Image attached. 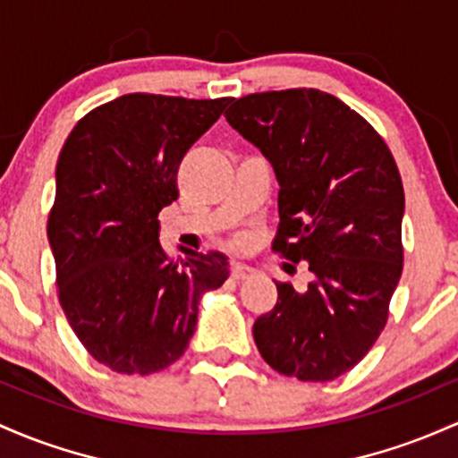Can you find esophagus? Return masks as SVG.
<instances>
[{
  "instance_id": "esophagus-1",
  "label": "esophagus",
  "mask_w": 458,
  "mask_h": 458,
  "mask_svg": "<svg viewBox=\"0 0 458 458\" xmlns=\"http://www.w3.org/2000/svg\"><path fill=\"white\" fill-rule=\"evenodd\" d=\"M230 274H233L234 280H245L254 274V269L248 267V265H243V263H234L233 267H230Z\"/></svg>"
}]
</instances>
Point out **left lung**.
Wrapping results in <instances>:
<instances>
[{
  "instance_id": "left-lung-1",
  "label": "left lung",
  "mask_w": 458,
  "mask_h": 458,
  "mask_svg": "<svg viewBox=\"0 0 458 458\" xmlns=\"http://www.w3.org/2000/svg\"><path fill=\"white\" fill-rule=\"evenodd\" d=\"M225 122L260 149L280 184L271 248L313 274L306 291L276 283L278 302L254 321L256 348L284 376L339 378L383 333L400 283L398 165L356 110L318 89L245 95Z\"/></svg>"
}]
</instances>
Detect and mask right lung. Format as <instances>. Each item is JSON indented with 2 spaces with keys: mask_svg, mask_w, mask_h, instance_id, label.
<instances>
[{
  "mask_svg": "<svg viewBox=\"0 0 458 458\" xmlns=\"http://www.w3.org/2000/svg\"><path fill=\"white\" fill-rule=\"evenodd\" d=\"M228 102L122 95L80 119L60 149L47 219L58 300L80 344L119 374L175 363L202 295L230 276L221 252L172 260L158 241L180 160Z\"/></svg>",
  "mask_w": 458,
  "mask_h": 458,
  "instance_id": "right-lung-1",
  "label": "right lung"
}]
</instances>
